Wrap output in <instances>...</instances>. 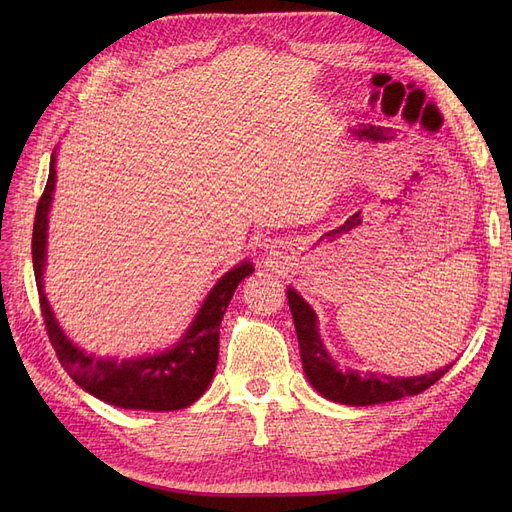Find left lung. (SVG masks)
<instances>
[{
    "label": "left lung",
    "instance_id": "obj_1",
    "mask_svg": "<svg viewBox=\"0 0 512 512\" xmlns=\"http://www.w3.org/2000/svg\"><path fill=\"white\" fill-rule=\"evenodd\" d=\"M288 305L294 321V330H297L299 348H301V361L303 371L307 375L309 384L332 402L338 405H351V407H369V405H382V402L400 400L405 396H415L434 386L442 375L452 367L446 365L425 375H413V378H394V375L375 373V371H357V369H342L326 351L324 340L319 336L317 326V313L313 307L301 297V294L290 288Z\"/></svg>",
    "mask_w": 512,
    "mask_h": 512
}]
</instances>
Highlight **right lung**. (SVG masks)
I'll return each instance as SVG.
<instances>
[{"instance_id": "add662e5", "label": "right lung", "mask_w": 512, "mask_h": 512, "mask_svg": "<svg viewBox=\"0 0 512 512\" xmlns=\"http://www.w3.org/2000/svg\"><path fill=\"white\" fill-rule=\"evenodd\" d=\"M53 191H56V151L51 153L49 178L35 215L33 270L45 328L60 363L80 388L107 405L155 413L191 407L213 380L220 353V324L238 284L255 272L253 263L240 261L213 284L191 326L166 351L130 359L97 357L76 346L64 334L45 297L43 272L47 265V224Z\"/></svg>"}]
</instances>
